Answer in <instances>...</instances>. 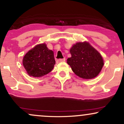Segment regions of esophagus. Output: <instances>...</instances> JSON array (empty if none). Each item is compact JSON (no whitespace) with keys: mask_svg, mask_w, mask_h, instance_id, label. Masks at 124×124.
<instances>
[{"mask_svg":"<svg viewBox=\"0 0 124 124\" xmlns=\"http://www.w3.org/2000/svg\"><path fill=\"white\" fill-rule=\"evenodd\" d=\"M65 58H63V59H59L56 61V62L57 63H60V62H65Z\"/></svg>","mask_w":124,"mask_h":124,"instance_id":"esophagus-1","label":"esophagus"}]
</instances>
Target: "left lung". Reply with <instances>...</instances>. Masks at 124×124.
<instances>
[{
    "label": "left lung",
    "instance_id": "left-lung-1",
    "mask_svg": "<svg viewBox=\"0 0 124 124\" xmlns=\"http://www.w3.org/2000/svg\"><path fill=\"white\" fill-rule=\"evenodd\" d=\"M67 59L73 72L83 79H90L99 75L104 65L102 56L87 42H78L71 48Z\"/></svg>",
    "mask_w": 124,
    "mask_h": 124
}]
</instances>
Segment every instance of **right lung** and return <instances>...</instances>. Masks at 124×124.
Instances as JSON below:
<instances>
[{"label": "right lung", "instance_id": "obj_1", "mask_svg": "<svg viewBox=\"0 0 124 124\" xmlns=\"http://www.w3.org/2000/svg\"><path fill=\"white\" fill-rule=\"evenodd\" d=\"M23 64L30 76H43L53 69L55 64L54 52L45 44H39L25 54Z\"/></svg>", "mask_w": 124, "mask_h": 124}]
</instances>
